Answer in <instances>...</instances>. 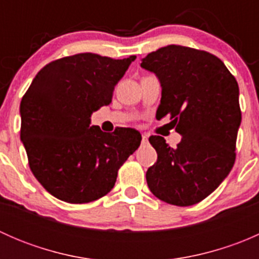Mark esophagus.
I'll return each instance as SVG.
<instances>
[{
  "label": "esophagus",
  "instance_id": "34e87169",
  "mask_svg": "<svg viewBox=\"0 0 259 259\" xmlns=\"http://www.w3.org/2000/svg\"><path fill=\"white\" fill-rule=\"evenodd\" d=\"M149 142H148V137L146 135H143L142 138V145H148Z\"/></svg>",
  "mask_w": 259,
  "mask_h": 259
}]
</instances>
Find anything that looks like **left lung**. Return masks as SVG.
<instances>
[{
    "label": "left lung",
    "mask_w": 259,
    "mask_h": 259,
    "mask_svg": "<svg viewBox=\"0 0 259 259\" xmlns=\"http://www.w3.org/2000/svg\"><path fill=\"white\" fill-rule=\"evenodd\" d=\"M140 66L160 81L156 115H170L182 135L176 148L159 135L149 138L158 153L146 171L149 189L169 204H197L233 168L242 120L238 82L221 59L179 45L150 52Z\"/></svg>",
    "instance_id": "1"
}]
</instances>
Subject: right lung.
Returning a JSON list of instances; mask_svg holds the SVG:
<instances>
[{
  "label": "right lung",
  "mask_w": 259,
  "mask_h": 259,
  "mask_svg": "<svg viewBox=\"0 0 259 259\" xmlns=\"http://www.w3.org/2000/svg\"><path fill=\"white\" fill-rule=\"evenodd\" d=\"M137 56L122 60L77 54L44 66L20 105L21 142L35 178L51 195L74 204L108 194L117 170L139 148L130 127L114 134L90 126V117L109 105L115 85Z\"/></svg>",
  "instance_id": "obj_1"
}]
</instances>
